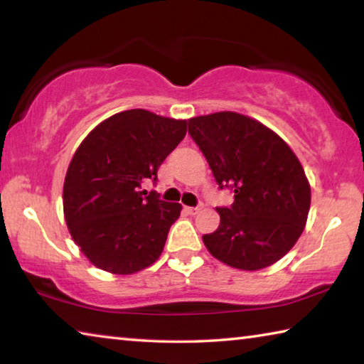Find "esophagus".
Listing matches in <instances>:
<instances>
[{
  "mask_svg": "<svg viewBox=\"0 0 364 364\" xmlns=\"http://www.w3.org/2000/svg\"><path fill=\"white\" fill-rule=\"evenodd\" d=\"M199 210H200V207H184V212L189 213V215L199 213Z\"/></svg>",
  "mask_w": 364,
  "mask_h": 364,
  "instance_id": "esophagus-1",
  "label": "esophagus"
}]
</instances>
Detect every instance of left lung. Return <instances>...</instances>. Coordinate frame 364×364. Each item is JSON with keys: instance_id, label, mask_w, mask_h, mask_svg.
<instances>
[{"instance_id": "8db88e82", "label": "left lung", "mask_w": 364, "mask_h": 364, "mask_svg": "<svg viewBox=\"0 0 364 364\" xmlns=\"http://www.w3.org/2000/svg\"><path fill=\"white\" fill-rule=\"evenodd\" d=\"M189 134L232 205L217 208L218 230L207 250L228 267L257 271L281 260L304 232L311 189L304 167L279 134L237 112L189 119Z\"/></svg>"}]
</instances>
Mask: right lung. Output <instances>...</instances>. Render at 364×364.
Returning <instances> with one entry per match:
<instances>
[{
  "label": "right lung",
  "mask_w": 364,
  "mask_h": 364,
  "mask_svg": "<svg viewBox=\"0 0 364 364\" xmlns=\"http://www.w3.org/2000/svg\"><path fill=\"white\" fill-rule=\"evenodd\" d=\"M186 120L146 109L109 117L88 133L67 168L63 204L69 232L100 269L133 274L162 254L181 204L143 188L186 136Z\"/></svg>",
  "instance_id": "right-lung-1"
}]
</instances>
